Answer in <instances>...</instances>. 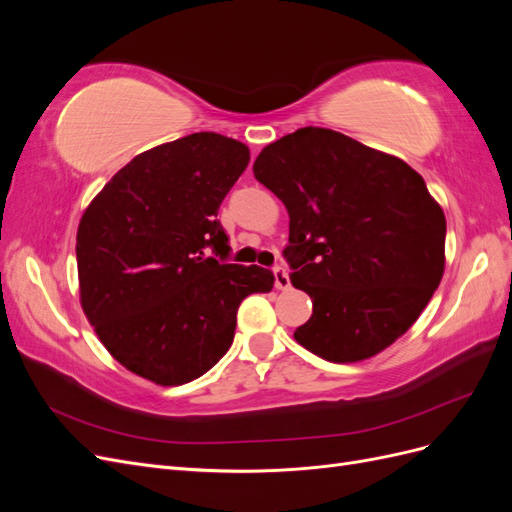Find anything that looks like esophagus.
I'll list each match as a JSON object with an SVG mask.
<instances>
[{
	"mask_svg": "<svg viewBox=\"0 0 512 512\" xmlns=\"http://www.w3.org/2000/svg\"><path fill=\"white\" fill-rule=\"evenodd\" d=\"M273 275H275V288H277V290L290 288V277H288V271H286L284 267H275V269H273Z\"/></svg>",
	"mask_w": 512,
	"mask_h": 512,
	"instance_id": "34e87169",
	"label": "esophagus"
}]
</instances>
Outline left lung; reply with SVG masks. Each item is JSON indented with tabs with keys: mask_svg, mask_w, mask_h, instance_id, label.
Here are the masks:
<instances>
[{
	"mask_svg": "<svg viewBox=\"0 0 512 512\" xmlns=\"http://www.w3.org/2000/svg\"><path fill=\"white\" fill-rule=\"evenodd\" d=\"M254 177L288 211L290 282L314 305L294 339L331 363L389 348L444 273L446 218L423 177L404 160L314 126L262 149Z\"/></svg>",
	"mask_w": 512,
	"mask_h": 512,
	"instance_id": "obj_1",
	"label": "left lung"
}]
</instances>
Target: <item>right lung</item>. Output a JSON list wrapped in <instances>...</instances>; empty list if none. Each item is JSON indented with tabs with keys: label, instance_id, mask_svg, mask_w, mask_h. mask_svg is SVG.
I'll return each instance as SVG.
<instances>
[{
	"label": "right lung",
	"instance_id": "obj_1",
	"mask_svg": "<svg viewBox=\"0 0 512 512\" xmlns=\"http://www.w3.org/2000/svg\"><path fill=\"white\" fill-rule=\"evenodd\" d=\"M247 162L235 138L196 132L138 153L85 209L81 305L132 374L160 386L200 378L228 352L241 301L273 288L269 269L222 262L218 209Z\"/></svg>",
	"mask_w": 512,
	"mask_h": 512
}]
</instances>
